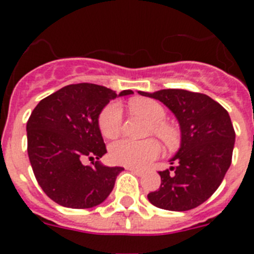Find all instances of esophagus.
Returning a JSON list of instances; mask_svg holds the SVG:
<instances>
[{
  "instance_id": "1",
  "label": "esophagus",
  "mask_w": 254,
  "mask_h": 254,
  "mask_svg": "<svg viewBox=\"0 0 254 254\" xmlns=\"http://www.w3.org/2000/svg\"><path fill=\"white\" fill-rule=\"evenodd\" d=\"M127 169L131 170L133 174H136V176H138V177H141L143 174V170H141V169H136V168H127Z\"/></svg>"
}]
</instances>
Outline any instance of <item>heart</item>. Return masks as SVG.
Returning <instances> with one entry per match:
<instances>
[{
  "label": "heart",
  "instance_id": "1",
  "mask_svg": "<svg viewBox=\"0 0 254 254\" xmlns=\"http://www.w3.org/2000/svg\"><path fill=\"white\" fill-rule=\"evenodd\" d=\"M132 112L145 117L152 123L151 133L160 138L164 145L174 149L179 145L181 136L176 127L164 122L167 112L161 104L152 99H133L129 103ZM122 125V109L117 103H111L102 111L99 116V129L107 138H116L121 132ZM160 154V145L158 141H131L121 140L114 142L109 150V156L114 164L128 168H142L147 163L156 159Z\"/></svg>",
  "mask_w": 254,
  "mask_h": 254
}]
</instances>
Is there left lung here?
Listing matches in <instances>:
<instances>
[{"instance_id": "1", "label": "left lung", "mask_w": 254, "mask_h": 254, "mask_svg": "<svg viewBox=\"0 0 254 254\" xmlns=\"http://www.w3.org/2000/svg\"><path fill=\"white\" fill-rule=\"evenodd\" d=\"M138 94L169 108L181 127L173 167L159 172L160 187L147 198L163 210H192L212 196L232 164L235 132L229 113L205 94L182 89Z\"/></svg>"}]
</instances>
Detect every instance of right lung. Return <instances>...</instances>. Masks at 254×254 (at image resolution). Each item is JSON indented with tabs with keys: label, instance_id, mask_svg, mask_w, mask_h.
Listing matches in <instances>:
<instances>
[{
	"label": "right lung",
	"instance_id": "obj_1",
	"mask_svg": "<svg viewBox=\"0 0 254 254\" xmlns=\"http://www.w3.org/2000/svg\"><path fill=\"white\" fill-rule=\"evenodd\" d=\"M133 94L95 84H73L40 100L26 123L28 155L38 183L58 205L90 208L105 201L122 167L99 161L107 152L99 114L117 96ZM97 159L93 166L83 160Z\"/></svg>",
	"mask_w": 254,
	"mask_h": 254
}]
</instances>
